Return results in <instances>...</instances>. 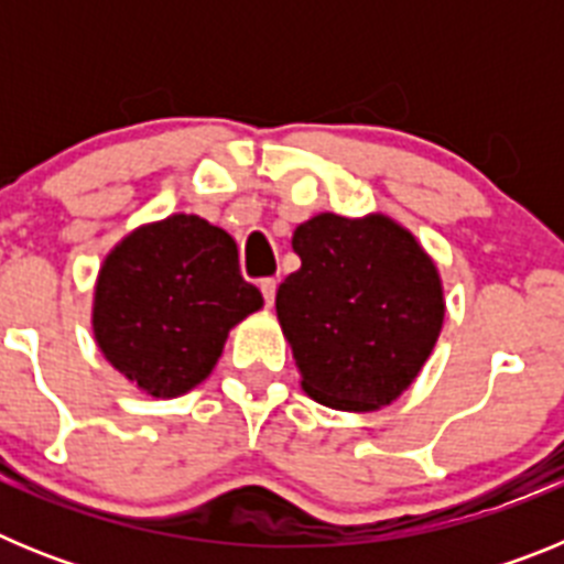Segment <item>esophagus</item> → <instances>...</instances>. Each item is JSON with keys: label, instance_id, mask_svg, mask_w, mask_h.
I'll list each match as a JSON object with an SVG mask.
<instances>
[{"label": "esophagus", "instance_id": "esophagus-1", "mask_svg": "<svg viewBox=\"0 0 564 564\" xmlns=\"http://www.w3.org/2000/svg\"><path fill=\"white\" fill-rule=\"evenodd\" d=\"M259 291H262V299H265V305L271 307L273 299H276V279H262V282H259Z\"/></svg>", "mask_w": 564, "mask_h": 564}]
</instances>
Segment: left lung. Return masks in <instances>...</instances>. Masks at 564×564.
<instances>
[{"label": "left lung", "instance_id": "left-lung-1", "mask_svg": "<svg viewBox=\"0 0 564 564\" xmlns=\"http://www.w3.org/2000/svg\"><path fill=\"white\" fill-rule=\"evenodd\" d=\"M291 246L302 268L279 285L276 318L302 390L330 410H381L410 390L441 336L435 259L381 212H322Z\"/></svg>", "mask_w": 564, "mask_h": 564}]
</instances>
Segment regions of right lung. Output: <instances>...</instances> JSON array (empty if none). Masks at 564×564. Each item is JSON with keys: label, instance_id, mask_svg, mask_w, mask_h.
I'll list each match as a JSON object with an SVG mask.
<instances>
[{"label": "right lung", "instance_id": "obj_1", "mask_svg": "<svg viewBox=\"0 0 564 564\" xmlns=\"http://www.w3.org/2000/svg\"><path fill=\"white\" fill-rule=\"evenodd\" d=\"M262 305L239 273L231 234L181 212L143 223L104 257L93 336L143 395L181 398L212 376L231 327Z\"/></svg>", "mask_w": 564, "mask_h": 564}]
</instances>
